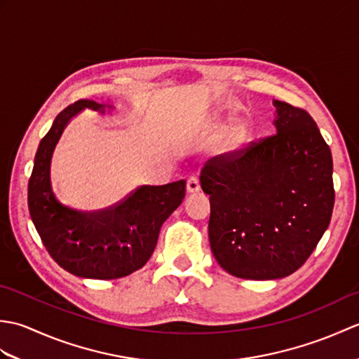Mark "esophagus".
Returning a JSON list of instances; mask_svg holds the SVG:
<instances>
[{
	"mask_svg": "<svg viewBox=\"0 0 359 359\" xmlns=\"http://www.w3.org/2000/svg\"><path fill=\"white\" fill-rule=\"evenodd\" d=\"M187 191L189 194H196L201 191V184H199V179L197 177H189L187 182Z\"/></svg>",
	"mask_w": 359,
	"mask_h": 359,
	"instance_id": "obj_1",
	"label": "esophagus"
}]
</instances>
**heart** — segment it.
Here are the masks:
<instances>
[{
  "label": "heart",
  "mask_w": 359,
  "mask_h": 359,
  "mask_svg": "<svg viewBox=\"0 0 359 359\" xmlns=\"http://www.w3.org/2000/svg\"><path fill=\"white\" fill-rule=\"evenodd\" d=\"M243 133V128L242 126H238V128H236V131H234V134L236 135H241Z\"/></svg>",
  "instance_id": "heart-1"
}]
</instances>
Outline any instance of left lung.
Wrapping results in <instances>:
<instances>
[{
	"mask_svg": "<svg viewBox=\"0 0 359 359\" xmlns=\"http://www.w3.org/2000/svg\"><path fill=\"white\" fill-rule=\"evenodd\" d=\"M273 134L210 158L211 251L236 278L269 280L294 273L330 224L334 189L329 144L307 111L273 100Z\"/></svg>",
	"mask_w": 359,
	"mask_h": 359,
	"instance_id": "obj_1",
	"label": "left lung"
}]
</instances>
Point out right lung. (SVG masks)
<instances>
[{
  "instance_id": "right-lung-1",
  "label": "right lung",
  "mask_w": 359,
  "mask_h": 359,
  "mask_svg": "<svg viewBox=\"0 0 359 359\" xmlns=\"http://www.w3.org/2000/svg\"><path fill=\"white\" fill-rule=\"evenodd\" d=\"M112 104L79 100L53 120L35 154L27 203L32 222L53 261L79 278L117 279L137 271L154 253L160 228L185 197V180L143 185L100 211H79L57 199L50 160L65 128L85 109L104 112Z\"/></svg>"
}]
</instances>
